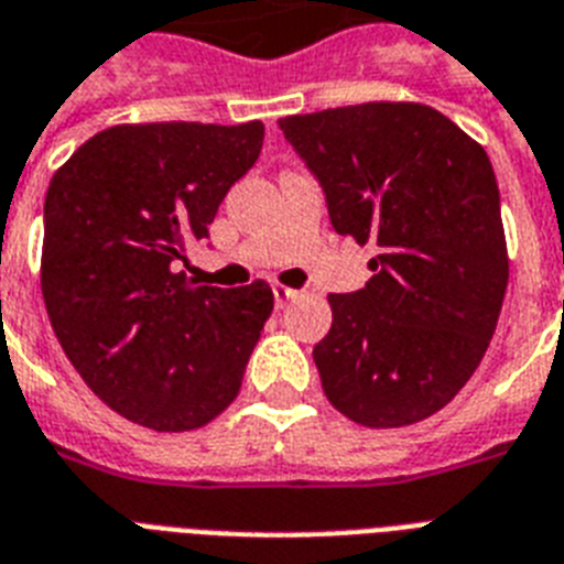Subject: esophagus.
<instances>
[{
    "mask_svg": "<svg viewBox=\"0 0 564 564\" xmlns=\"http://www.w3.org/2000/svg\"><path fill=\"white\" fill-rule=\"evenodd\" d=\"M272 292H274V304H278V307H286V304L299 295V292L290 290V286H283V283H272Z\"/></svg>",
    "mask_w": 564,
    "mask_h": 564,
    "instance_id": "esophagus-1",
    "label": "esophagus"
}]
</instances>
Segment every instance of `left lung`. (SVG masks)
I'll use <instances>...</instances> for the list:
<instances>
[{
	"instance_id": "obj_1",
	"label": "left lung",
	"mask_w": 564,
	"mask_h": 564,
	"mask_svg": "<svg viewBox=\"0 0 564 564\" xmlns=\"http://www.w3.org/2000/svg\"><path fill=\"white\" fill-rule=\"evenodd\" d=\"M327 195L336 234L375 246V274L327 295L322 389L362 427L430 419L477 371L509 283L486 149L436 108L366 101L281 119Z\"/></svg>"
}]
</instances>
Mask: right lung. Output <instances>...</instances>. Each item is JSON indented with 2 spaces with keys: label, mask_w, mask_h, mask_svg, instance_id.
<instances>
[{
  "label": "right lung",
  "mask_w": 564,
  "mask_h": 564,
  "mask_svg": "<svg viewBox=\"0 0 564 564\" xmlns=\"http://www.w3.org/2000/svg\"><path fill=\"white\" fill-rule=\"evenodd\" d=\"M263 122L113 126L52 175L40 286L57 343L122 419L204 427L239 394L274 295L195 286L178 263L254 166Z\"/></svg>",
  "instance_id": "add662e5"
}]
</instances>
